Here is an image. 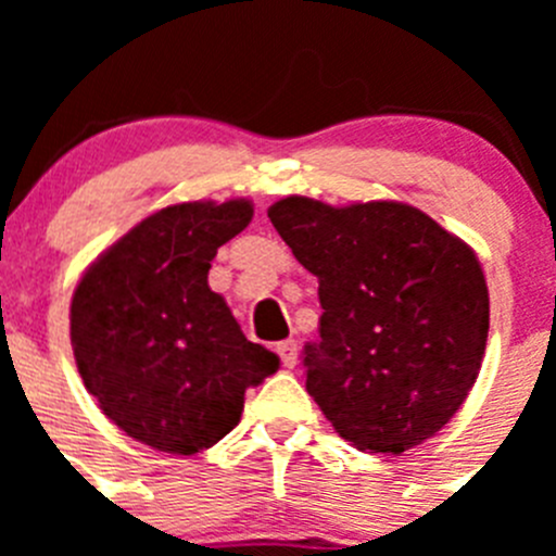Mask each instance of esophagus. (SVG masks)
Here are the masks:
<instances>
[{"instance_id": "obj_1", "label": "esophagus", "mask_w": 556, "mask_h": 556, "mask_svg": "<svg viewBox=\"0 0 556 556\" xmlns=\"http://www.w3.org/2000/svg\"><path fill=\"white\" fill-rule=\"evenodd\" d=\"M277 355L285 368H295V363H299V341L288 339L282 344H277Z\"/></svg>"}]
</instances>
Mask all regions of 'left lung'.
I'll list each match as a JSON object with an SVG mask.
<instances>
[{
    "label": "left lung",
    "instance_id": "obj_1",
    "mask_svg": "<svg viewBox=\"0 0 556 556\" xmlns=\"http://www.w3.org/2000/svg\"><path fill=\"white\" fill-rule=\"evenodd\" d=\"M268 217L319 279L306 390L336 433L377 454L439 433L479 377L490 330L473 250L397 201L330 206L288 195Z\"/></svg>",
    "mask_w": 556,
    "mask_h": 556
}]
</instances>
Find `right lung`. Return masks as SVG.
Wrapping results in <instances>:
<instances>
[{
    "instance_id": "1",
    "label": "right lung",
    "mask_w": 556,
    "mask_h": 556,
    "mask_svg": "<svg viewBox=\"0 0 556 556\" xmlns=\"http://www.w3.org/2000/svg\"><path fill=\"white\" fill-rule=\"evenodd\" d=\"M250 220L247 199L166 206L99 255L72 295V350L86 390L153 450H210L239 425L244 392L279 368L206 285L217 247Z\"/></svg>"
}]
</instances>
